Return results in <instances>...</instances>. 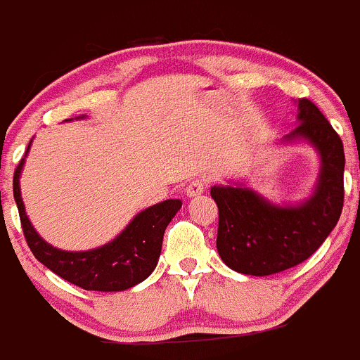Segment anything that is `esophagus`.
I'll return each mask as SVG.
<instances>
[{
  "instance_id": "obj_1",
  "label": "esophagus",
  "mask_w": 360,
  "mask_h": 360,
  "mask_svg": "<svg viewBox=\"0 0 360 360\" xmlns=\"http://www.w3.org/2000/svg\"><path fill=\"white\" fill-rule=\"evenodd\" d=\"M205 188H207V183H205V181L195 179V181H191V183L186 186V195H188V197H190V198L198 197V195L204 193Z\"/></svg>"
}]
</instances>
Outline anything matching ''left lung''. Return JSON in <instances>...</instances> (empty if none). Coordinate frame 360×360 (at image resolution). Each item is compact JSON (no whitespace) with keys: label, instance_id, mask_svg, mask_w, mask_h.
<instances>
[{"label":"left lung","instance_id":"obj_1","mask_svg":"<svg viewBox=\"0 0 360 360\" xmlns=\"http://www.w3.org/2000/svg\"><path fill=\"white\" fill-rule=\"evenodd\" d=\"M280 142H306L319 155V177L304 200L274 204L243 181L211 188L219 212L216 248L236 273L269 276L301 264L322 246L341 216L343 142L319 107L299 100L297 127Z\"/></svg>","mask_w":360,"mask_h":360}]
</instances>
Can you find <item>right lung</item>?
Masks as SVG:
<instances>
[{"label": "right lung", "instance_id": "right-lung-1", "mask_svg": "<svg viewBox=\"0 0 360 360\" xmlns=\"http://www.w3.org/2000/svg\"><path fill=\"white\" fill-rule=\"evenodd\" d=\"M84 117L86 116H79L77 120ZM30 148L31 142L13 174V198L19 209L24 237L37 260L59 278L84 290L123 292L142 283L155 271L162 253L163 233L183 202L179 198H169L144 209L135 214L120 236L103 246L86 251L59 250L41 239L40 233L34 230L20 197L19 179Z\"/></svg>", "mask_w": 360, "mask_h": 360}]
</instances>
